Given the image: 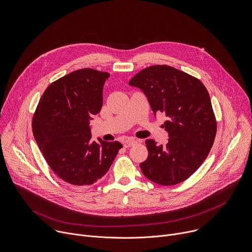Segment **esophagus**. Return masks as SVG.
<instances>
[{
    "label": "esophagus",
    "mask_w": 252,
    "mask_h": 252,
    "mask_svg": "<svg viewBox=\"0 0 252 252\" xmlns=\"http://www.w3.org/2000/svg\"><path fill=\"white\" fill-rule=\"evenodd\" d=\"M135 143H136V140H135V139H133V138H128V139H126V140L124 142V147H125V148H130V147L134 146Z\"/></svg>",
    "instance_id": "1"
}]
</instances>
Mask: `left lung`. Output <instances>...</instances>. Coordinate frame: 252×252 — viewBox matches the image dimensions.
Returning <instances> with one entry per match:
<instances>
[{
	"instance_id": "1",
	"label": "left lung",
	"mask_w": 252,
	"mask_h": 252,
	"mask_svg": "<svg viewBox=\"0 0 252 252\" xmlns=\"http://www.w3.org/2000/svg\"><path fill=\"white\" fill-rule=\"evenodd\" d=\"M140 89L155 114L163 113L168 132L165 146L147 139L148 158L140 169L160 186L178 185L207 158L217 134V120L206 88L196 78L165 64L141 69L128 83Z\"/></svg>"
}]
</instances>
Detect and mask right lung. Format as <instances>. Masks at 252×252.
<instances>
[{
  "mask_svg": "<svg viewBox=\"0 0 252 252\" xmlns=\"http://www.w3.org/2000/svg\"><path fill=\"white\" fill-rule=\"evenodd\" d=\"M110 74L93 68L73 71L51 84L34 112L32 127L52 170L73 186H91L110 169L123 145L92 140L90 121L100 112Z\"/></svg>",
  "mask_w": 252,
  "mask_h": 252,
  "instance_id": "right-lung-1",
  "label": "right lung"
}]
</instances>
